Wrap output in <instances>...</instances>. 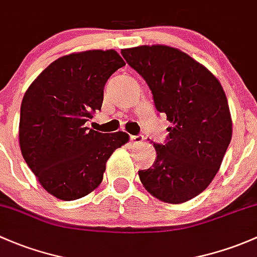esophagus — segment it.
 <instances>
[{
  "mask_svg": "<svg viewBox=\"0 0 257 257\" xmlns=\"http://www.w3.org/2000/svg\"><path fill=\"white\" fill-rule=\"evenodd\" d=\"M130 141L132 145H141L144 142V137L142 136H131L130 137Z\"/></svg>",
  "mask_w": 257,
  "mask_h": 257,
  "instance_id": "1",
  "label": "esophagus"
}]
</instances>
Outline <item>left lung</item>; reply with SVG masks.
I'll return each instance as SVG.
<instances>
[{
    "instance_id": "8db88e82",
    "label": "left lung",
    "mask_w": 257,
    "mask_h": 257,
    "mask_svg": "<svg viewBox=\"0 0 257 257\" xmlns=\"http://www.w3.org/2000/svg\"><path fill=\"white\" fill-rule=\"evenodd\" d=\"M121 54L146 80L156 109L172 123L167 142L153 144L157 160L139 171L140 181L162 202H188L211 183L231 141L225 91L204 65L173 47L140 46Z\"/></svg>"
}]
</instances>
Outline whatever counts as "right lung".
<instances>
[{"label":"right lung","instance_id":"add662e5","mask_svg":"<svg viewBox=\"0 0 257 257\" xmlns=\"http://www.w3.org/2000/svg\"><path fill=\"white\" fill-rule=\"evenodd\" d=\"M123 65L113 49L71 53L48 65L26 91L21 152L53 197L75 200L96 189L110 156L128 142L126 132L101 134L85 126L101 110L107 79Z\"/></svg>","mask_w":257,"mask_h":257}]
</instances>
